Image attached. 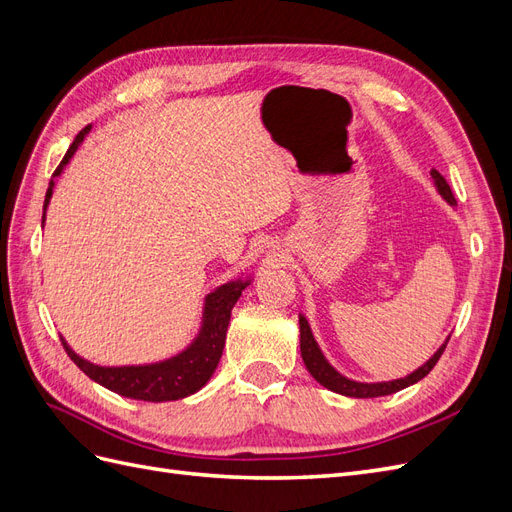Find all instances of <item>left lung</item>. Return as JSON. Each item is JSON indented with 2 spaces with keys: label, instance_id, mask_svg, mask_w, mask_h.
Returning a JSON list of instances; mask_svg holds the SVG:
<instances>
[{
  "label": "left lung",
  "instance_id": "8db88e82",
  "mask_svg": "<svg viewBox=\"0 0 512 512\" xmlns=\"http://www.w3.org/2000/svg\"><path fill=\"white\" fill-rule=\"evenodd\" d=\"M431 177H433V183H436V188H438V192L442 194L446 203L457 205V200H455L451 188H448L446 179L438 173V170H431ZM299 327H301V356H303V363H305L309 374H312L316 378V382H320L324 389H329V391L339 393V395H346V397H382V395L397 393L401 389H406V386H410L418 380H423L429 374V371L436 367L438 359H440L446 344H448V339H451V337H448L446 342L438 348V352L433 354L423 367H418L416 371H412L410 376L399 378V380H391V382H371V384H367V382H354V380L342 376L339 371H335L331 367V363L324 359V354L320 352L305 316H299Z\"/></svg>",
  "mask_w": 512,
  "mask_h": 512
}]
</instances>
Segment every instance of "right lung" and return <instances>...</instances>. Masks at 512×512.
I'll list each match as a JSON object with an SVG mask.
<instances>
[{
  "mask_svg": "<svg viewBox=\"0 0 512 512\" xmlns=\"http://www.w3.org/2000/svg\"><path fill=\"white\" fill-rule=\"evenodd\" d=\"M91 126L83 128L76 134L74 143L66 151L64 160L55 168L53 179L61 175V170L70 162V158L83 143V138L89 134ZM51 179L49 190L44 196V211H42V226L46 207L51 203L55 181ZM250 286L247 282H228L220 288H215L211 294L205 297V309H203V327H200L194 342L179 352L177 356H170L166 361L151 363V365H123V367H102L96 363H89L81 359L61 337L70 359L79 365L85 376H89L94 382L102 384L104 389L113 391L121 397L130 399H143V401H175L183 399L196 391L203 389L213 376L215 367H218L222 359V350L226 342V331L230 322V312L235 303L241 297V290Z\"/></svg>",
  "mask_w": 512,
  "mask_h": 512,
  "instance_id": "1",
  "label": "right lung"
}]
</instances>
